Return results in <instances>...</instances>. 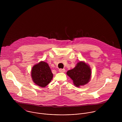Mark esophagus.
<instances>
[{"label":"esophagus","mask_w":122,"mask_h":122,"mask_svg":"<svg viewBox=\"0 0 122 122\" xmlns=\"http://www.w3.org/2000/svg\"><path fill=\"white\" fill-rule=\"evenodd\" d=\"M59 71L60 72H65V69L64 68H60L59 69Z\"/></svg>","instance_id":"esophagus-1"}]
</instances>
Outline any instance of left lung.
<instances>
[{
  "label": "left lung",
  "mask_w": 122,
  "mask_h": 122,
  "mask_svg": "<svg viewBox=\"0 0 122 122\" xmlns=\"http://www.w3.org/2000/svg\"><path fill=\"white\" fill-rule=\"evenodd\" d=\"M67 75L73 81L77 87L87 83L90 79L91 71L90 67L83 62H79L72 69L66 72Z\"/></svg>",
  "instance_id": "left-lung-1"
}]
</instances>
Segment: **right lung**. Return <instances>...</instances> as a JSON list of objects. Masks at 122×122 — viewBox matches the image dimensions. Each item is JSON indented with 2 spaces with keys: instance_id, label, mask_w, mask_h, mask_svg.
Segmentation results:
<instances>
[{
  "instance_id": "right-lung-1",
  "label": "right lung",
  "mask_w": 122,
  "mask_h": 122,
  "mask_svg": "<svg viewBox=\"0 0 122 122\" xmlns=\"http://www.w3.org/2000/svg\"><path fill=\"white\" fill-rule=\"evenodd\" d=\"M31 76L34 83L41 87L47 86L53 77L48 64L43 61L33 66Z\"/></svg>"
}]
</instances>
